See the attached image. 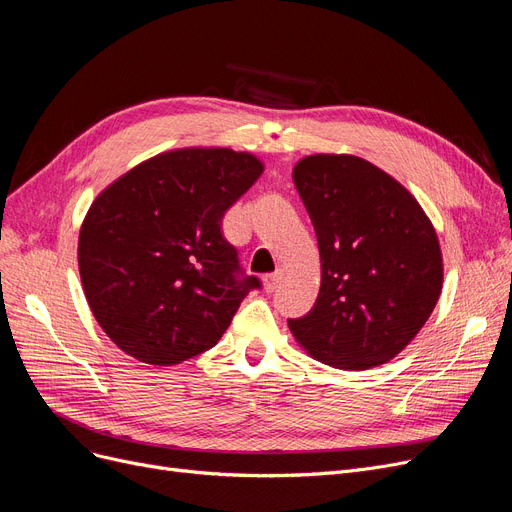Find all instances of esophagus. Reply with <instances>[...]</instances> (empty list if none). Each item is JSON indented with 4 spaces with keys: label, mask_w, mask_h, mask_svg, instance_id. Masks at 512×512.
<instances>
[{
    "label": "esophagus",
    "mask_w": 512,
    "mask_h": 512,
    "mask_svg": "<svg viewBox=\"0 0 512 512\" xmlns=\"http://www.w3.org/2000/svg\"><path fill=\"white\" fill-rule=\"evenodd\" d=\"M282 278H284V272H282V270H278V272H274V274H268V276L263 278V288H265V291H268V293H272L274 288L282 282Z\"/></svg>",
    "instance_id": "esophagus-1"
}]
</instances>
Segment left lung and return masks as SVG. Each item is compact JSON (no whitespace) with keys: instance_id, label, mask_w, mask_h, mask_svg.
<instances>
[{"instance_id":"8db88e82","label":"left lung","mask_w":512,"mask_h":512,"mask_svg":"<svg viewBox=\"0 0 512 512\" xmlns=\"http://www.w3.org/2000/svg\"><path fill=\"white\" fill-rule=\"evenodd\" d=\"M293 182L318 236L322 280L314 307L288 328L326 366L358 372L387 364L441 295L431 219L395 177L353 154H309Z\"/></svg>"}]
</instances>
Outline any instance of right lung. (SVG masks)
<instances>
[{
  "label": "right lung",
  "instance_id": "add662e5",
  "mask_svg": "<svg viewBox=\"0 0 512 512\" xmlns=\"http://www.w3.org/2000/svg\"><path fill=\"white\" fill-rule=\"evenodd\" d=\"M261 173L251 152L175 148L94 198L77 247L83 293L108 339L133 360L175 366L211 349L259 286L255 276L238 278L221 219Z\"/></svg>",
  "mask_w": 512,
  "mask_h": 512
}]
</instances>
